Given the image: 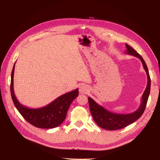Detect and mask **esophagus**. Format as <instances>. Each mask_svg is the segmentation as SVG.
Segmentation results:
<instances>
[{
    "label": "esophagus",
    "mask_w": 160,
    "mask_h": 160,
    "mask_svg": "<svg viewBox=\"0 0 160 160\" xmlns=\"http://www.w3.org/2000/svg\"><path fill=\"white\" fill-rule=\"evenodd\" d=\"M89 91V88L85 85H81L79 88V93L81 94H87Z\"/></svg>",
    "instance_id": "obj_1"
}]
</instances>
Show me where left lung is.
<instances>
[{
  "instance_id": "1",
  "label": "left lung",
  "mask_w": 160,
  "mask_h": 160,
  "mask_svg": "<svg viewBox=\"0 0 160 160\" xmlns=\"http://www.w3.org/2000/svg\"><path fill=\"white\" fill-rule=\"evenodd\" d=\"M125 46H126L127 48L125 53L136 57L142 61L143 68L145 71H146L148 76V84L146 90L143 92L142 95L141 105H139V108L134 111L133 113H131L129 114H119L111 112V111L104 108L103 106L97 103L93 99L89 97L88 101L90 111L92 116H93L95 122L99 127L105 129H120L125 128L128 125L135 122V121H137L144 112L150 93L151 79H150L149 71L146 62L143 60L142 57L136 51L134 50L132 47H131L128 44H125Z\"/></svg>"
}]
</instances>
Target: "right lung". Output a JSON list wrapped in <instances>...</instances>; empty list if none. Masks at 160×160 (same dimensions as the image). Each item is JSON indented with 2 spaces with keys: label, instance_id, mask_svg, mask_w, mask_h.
<instances>
[{
  "label": "right lung",
  "instance_id": "1",
  "mask_svg": "<svg viewBox=\"0 0 160 160\" xmlns=\"http://www.w3.org/2000/svg\"><path fill=\"white\" fill-rule=\"evenodd\" d=\"M14 67L15 65H14L11 73V93L14 105L18 112L28 123L38 128L51 129L60 125L66 118L72 101L79 95V89H76L61 95L44 107L36 109L28 108L18 102L14 93Z\"/></svg>",
  "mask_w": 160,
  "mask_h": 160
}]
</instances>
